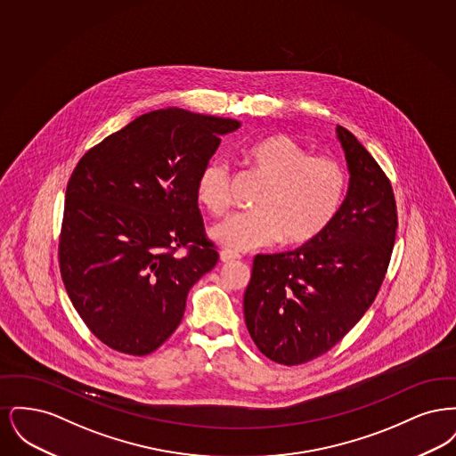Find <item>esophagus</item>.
I'll return each instance as SVG.
<instances>
[{
    "instance_id": "1",
    "label": "esophagus",
    "mask_w": 456,
    "mask_h": 456,
    "mask_svg": "<svg viewBox=\"0 0 456 456\" xmlns=\"http://www.w3.org/2000/svg\"><path fill=\"white\" fill-rule=\"evenodd\" d=\"M218 256H220L222 263H231V261L239 260L238 253H234V251H231V249H222V251L218 253Z\"/></svg>"
}]
</instances>
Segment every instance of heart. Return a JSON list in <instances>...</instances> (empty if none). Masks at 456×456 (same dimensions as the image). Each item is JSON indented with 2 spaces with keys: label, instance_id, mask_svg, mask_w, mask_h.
I'll use <instances>...</instances> for the list:
<instances>
[{
  "label": "heart",
  "instance_id": "1",
  "mask_svg": "<svg viewBox=\"0 0 456 456\" xmlns=\"http://www.w3.org/2000/svg\"><path fill=\"white\" fill-rule=\"evenodd\" d=\"M248 162L268 179L255 201V212L232 214L210 229V238L234 251H253L275 244H301L323 232L337 216L347 190L340 162L311 155L289 134H270L255 142ZM198 201L214 216L231 203V167L224 159L208 160L196 181Z\"/></svg>",
  "mask_w": 456,
  "mask_h": 456
}]
</instances>
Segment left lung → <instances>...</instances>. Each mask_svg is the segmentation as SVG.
<instances>
[{"label":"left lung","instance_id":"1","mask_svg":"<svg viewBox=\"0 0 456 456\" xmlns=\"http://www.w3.org/2000/svg\"><path fill=\"white\" fill-rule=\"evenodd\" d=\"M335 131L348 173L337 216L301 248L258 255L244 292L253 342L285 366L307 362L347 335L374 301L395 244L388 177L350 131Z\"/></svg>","mask_w":456,"mask_h":456}]
</instances>
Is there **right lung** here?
Instances as JSON below:
<instances>
[{"instance_id": "1", "label": "right lung", "mask_w": 456, "mask_h": 456, "mask_svg": "<svg viewBox=\"0 0 456 456\" xmlns=\"http://www.w3.org/2000/svg\"><path fill=\"white\" fill-rule=\"evenodd\" d=\"M240 121L166 108L138 116L77 164L66 188L60 266L90 331L130 355L160 347L190 289L217 265L196 181ZM189 246L184 257L173 253Z\"/></svg>"}]
</instances>
